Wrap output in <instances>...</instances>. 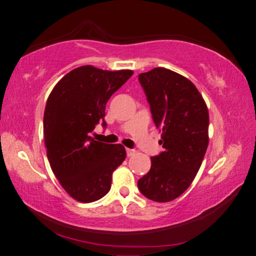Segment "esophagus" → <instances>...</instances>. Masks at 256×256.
Returning a JSON list of instances; mask_svg holds the SVG:
<instances>
[{
	"instance_id": "esophagus-1",
	"label": "esophagus",
	"mask_w": 256,
	"mask_h": 256,
	"mask_svg": "<svg viewBox=\"0 0 256 256\" xmlns=\"http://www.w3.org/2000/svg\"><path fill=\"white\" fill-rule=\"evenodd\" d=\"M134 154H136V150L134 149H126V154L128 156V157H131V156H133Z\"/></svg>"
}]
</instances>
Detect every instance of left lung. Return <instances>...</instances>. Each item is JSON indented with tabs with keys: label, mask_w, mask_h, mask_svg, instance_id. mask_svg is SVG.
I'll use <instances>...</instances> for the list:
<instances>
[{
	"label": "left lung",
	"mask_w": 256,
	"mask_h": 256,
	"mask_svg": "<svg viewBox=\"0 0 256 256\" xmlns=\"http://www.w3.org/2000/svg\"><path fill=\"white\" fill-rule=\"evenodd\" d=\"M164 150L151 157V168L138 180L146 198L175 200L192 183L209 144V112L196 86L174 71L156 68L138 74Z\"/></svg>",
	"instance_id": "8db88e82"
}]
</instances>
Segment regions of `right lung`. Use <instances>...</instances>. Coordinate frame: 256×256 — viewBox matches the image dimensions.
<instances>
[{
  "mask_svg": "<svg viewBox=\"0 0 256 256\" xmlns=\"http://www.w3.org/2000/svg\"><path fill=\"white\" fill-rule=\"evenodd\" d=\"M133 71L76 68L52 90L44 112L47 158L62 188L76 201H97L110 192L112 174L126 157L122 144L90 136L97 124L106 128L108 99Z\"/></svg>",
  "mask_w": 256,
  "mask_h": 256,
  "instance_id": "add662e5",
  "label": "right lung"
}]
</instances>
